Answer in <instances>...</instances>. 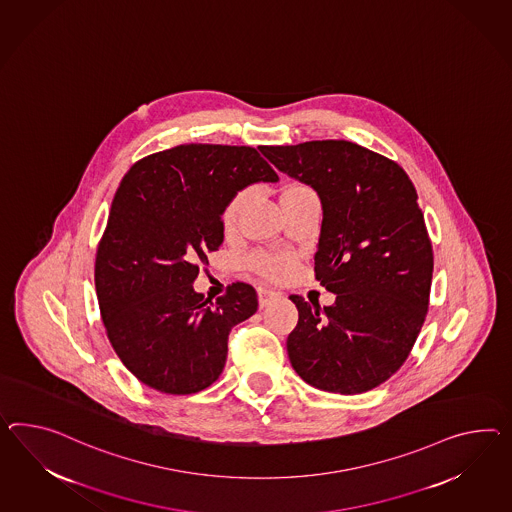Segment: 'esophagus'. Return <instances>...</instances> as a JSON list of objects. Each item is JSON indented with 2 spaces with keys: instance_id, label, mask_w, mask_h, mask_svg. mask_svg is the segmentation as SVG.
I'll list each match as a JSON object with an SVG mask.
<instances>
[{
  "instance_id": "obj_1",
  "label": "esophagus",
  "mask_w": 512,
  "mask_h": 512,
  "mask_svg": "<svg viewBox=\"0 0 512 512\" xmlns=\"http://www.w3.org/2000/svg\"><path fill=\"white\" fill-rule=\"evenodd\" d=\"M276 297V291L269 288L258 289V301H260V308H265L269 302L273 301Z\"/></svg>"
}]
</instances>
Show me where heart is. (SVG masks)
Returning a JSON list of instances; mask_svg holds the SVG:
<instances>
[{
  "instance_id": "obj_1",
  "label": "heart",
  "mask_w": 512,
  "mask_h": 512,
  "mask_svg": "<svg viewBox=\"0 0 512 512\" xmlns=\"http://www.w3.org/2000/svg\"><path fill=\"white\" fill-rule=\"evenodd\" d=\"M304 193H312V189H308L306 185L293 184L289 185L284 191V197L291 195H304ZM250 200V189H243L234 195V198L226 204L223 213V224L226 232H234L237 224L241 221V215L247 208ZM252 265L269 278H282L289 273L291 265H293V256L286 252H260L256 256H252Z\"/></svg>"
}]
</instances>
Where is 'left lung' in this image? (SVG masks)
Listing matches in <instances>:
<instances>
[{
  "mask_svg": "<svg viewBox=\"0 0 512 512\" xmlns=\"http://www.w3.org/2000/svg\"><path fill=\"white\" fill-rule=\"evenodd\" d=\"M260 150L321 200L315 278L336 295L323 308L289 297L299 310L289 362L323 392L373 390L403 366L429 308L433 249L418 193L395 161L349 141Z\"/></svg>",
  "mask_w": 512,
  "mask_h": 512,
  "instance_id": "left-lung-1",
  "label": "left lung"
}]
</instances>
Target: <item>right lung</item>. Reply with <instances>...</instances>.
I'll return each mask as SVG.
<instances>
[{
	"mask_svg": "<svg viewBox=\"0 0 512 512\" xmlns=\"http://www.w3.org/2000/svg\"><path fill=\"white\" fill-rule=\"evenodd\" d=\"M258 182L278 174L250 146L180 145L137 161L118 185L94 284L107 338L146 386L206 390L223 373L230 330L256 314L249 284L211 302L193 282L223 245L226 204Z\"/></svg>",
	"mask_w": 512,
	"mask_h": 512,
	"instance_id": "add662e5",
	"label": "right lung"
}]
</instances>
